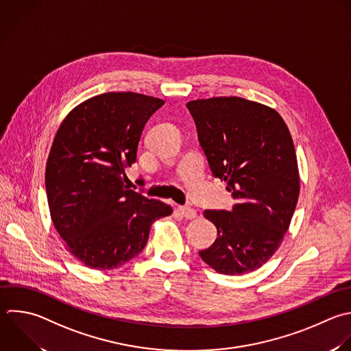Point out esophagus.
<instances>
[{"instance_id": "obj_1", "label": "esophagus", "mask_w": 351, "mask_h": 351, "mask_svg": "<svg viewBox=\"0 0 351 351\" xmlns=\"http://www.w3.org/2000/svg\"><path fill=\"white\" fill-rule=\"evenodd\" d=\"M178 213L186 219H195L197 217V211L189 206H180Z\"/></svg>"}]
</instances>
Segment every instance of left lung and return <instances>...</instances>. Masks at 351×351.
<instances>
[{
	"mask_svg": "<svg viewBox=\"0 0 351 351\" xmlns=\"http://www.w3.org/2000/svg\"><path fill=\"white\" fill-rule=\"evenodd\" d=\"M186 107L213 174L239 200L232 211H204L218 237L199 255L222 274L259 269L278 250L299 197L291 133L276 110L237 96Z\"/></svg>",
	"mask_w": 351,
	"mask_h": 351,
	"instance_id": "obj_1",
	"label": "left lung"
}]
</instances>
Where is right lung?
Here are the masks:
<instances>
[{
  "mask_svg": "<svg viewBox=\"0 0 351 351\" xmlns=\"http://www.w3.org/2000/svg\"><path fill=\"white\" fill-rule=\"evenodd\" d=\"M163 104L108 92L78 104L58 129L45 169L51 218L66 250L88 267L122 266L144 250L152 222L173 213L130 189L125 174L147 121Z\"/></svg>",
  "mask_w": 351,
  "mask_h": 351,
  "instance_id": "1",
  "label": "right lung"
}]
</instances>
